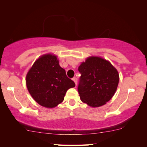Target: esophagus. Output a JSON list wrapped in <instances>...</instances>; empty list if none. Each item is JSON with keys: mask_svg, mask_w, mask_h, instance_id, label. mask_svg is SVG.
Segmentation results:
<instances>
[{"mask_svg": "<svg viewBox=\"0 0 147 147\" xmlns=\"http://www.w3.org/2000/svg\"><path fill=\"white\" fill-rule=\"evenodd\" d=\"M73 80L74 81V82L75 83V85L76 86L77 85V78H76V77H74V78H73Z\"/></svg>", "mask_w": 147, "mask_h": 147, "instance_id": "34e87169", "label": "esophagus"}]
</instances>
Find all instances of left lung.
I'll use <instances>...</instances> for the list:
<instances>
[{
    "instance_id": "left-lung-1",
    "label": "left lung",
    "mask_w": 147,
    "mask_h": 147,
    "mask_svg": "<svg viewBox=\"0 0 147 147\" xmlns=\"http://www.w3.org/2000/svg\"><path fill=\"white\" fill-rule=\"evenodd\" d=\"M78 71L82 75L78 91L82 102L98 108L111 100L117 89L119 74L110 62L100 56H89Z\"/></svg>"
}]
</instances>
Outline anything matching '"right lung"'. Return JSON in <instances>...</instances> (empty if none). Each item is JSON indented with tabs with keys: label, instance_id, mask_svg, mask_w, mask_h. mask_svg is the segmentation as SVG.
<instances>
[{
	"label": "right lung",
	"instance_id": "right-lung-1",
	"mask_svg": "<svg viewBox=\"0 0 147 147\" xmlns=\"http://www.w3.org/2000/svg\"><path fill=\"white\" fill-rule=\"evenodd\" d=\"M26 85L34 100L47 108L61 104L67 91L75 87L59 65L58 56L51 53L43 54L35 61L26 74Z\"/></svg>",
	"mask_w": 147,
	"mask_h": 147
}]
</instances>
